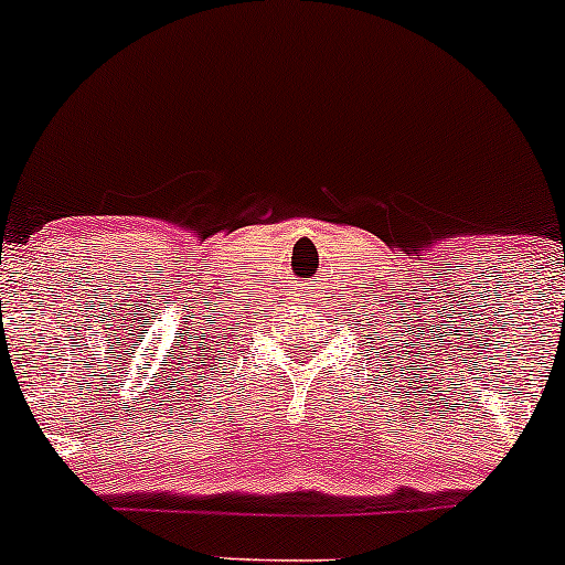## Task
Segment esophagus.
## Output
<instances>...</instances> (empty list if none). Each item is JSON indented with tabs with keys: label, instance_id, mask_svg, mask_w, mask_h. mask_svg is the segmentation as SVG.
I'll return each instance as SVG.
<instances>
[{
	"label": "esophagus",
	"instance_id": "1",
	"mask_svg": "<svg viewBox=\"0 0 565 565\" xmlns=\"http://www.w3.org/2000/svg\"><path fill=\"white\" fill-rule=\"evenodd\" d=\"M317 295H315V287H298V300L303 309H311V306L317 303Z\"/></svg>",
	"mask_w": 565,
	"mask_h": 565
}]
</instances>
